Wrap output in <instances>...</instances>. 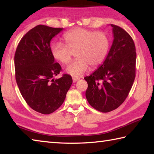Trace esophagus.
I'll return each mask as SVG.
<instances>
[{"instance_id":"obj_1","label":"esophagus","mask_w":154,"mask_h":154,"mask_svg":"<svg viewBox=\"0 0 154 154\" xmlns=\"http://www.w3.org/2000/svg\"><path fill=\"white\" fill-rule=\"evenodd\" d=\"M79 79V78H78V77H72V82H73V83H75L77 81H78Z\"/></svg>"}]
</instances>
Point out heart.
Returning a JSON list of instances; mask_svg holds the SVG:
<instances>
[{
	"label": "heart",
	"instance_id": "obj_1",
	"mask_svg": "<svg viewBox=\"0 0 154 154\" xmlns=\"http://www.w3.org/2000/svg\"><path fill=\"white\" fill-rule=\"evenodd\" d=\"M65 41L54 43L51 45L53 58L62 64L69 63L72 52L75 51L77 58L67 66L68 74L79 77L87 71L98 66L105 60L109 51L110 42L108 36L103 32H95L82 28H76L66 32L63 36Z\"/></svg>",
	"mask_w": 154,
	"mask_h": 154
}]
</instances>
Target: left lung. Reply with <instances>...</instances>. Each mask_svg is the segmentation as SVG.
Segmentation results:
<instances>
[{
    "instance_id": "8db88e82",
    "label": "left lung",
    "mask_w": 154,
    "mask_h": 154,
    "mask_svg": "<svg viewBox=\"0 0 154 154\" xmlns=\"http://www.w3.org/2000/svg\"><path fill=\"white\" fill-rule=\"evenodd\" d=\"M113 41L105 61L90 76L85 92L90 105L103 113L119 107L130 92L136 74V49L123 28L111 24Z\"/></svg>"
}]
</instances>
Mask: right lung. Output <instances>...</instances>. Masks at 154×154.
I'll return each instance as SVG.
<instances>
[{
    "instance_id": "right-lung-1",
    "label": "right lung",
    "mask_w": 154,
    "mask_h": 154,
    "mask_svg": "<svg viewBox=\"0 0 154 154\" xmlns=\"http://www.w3.org/2000/svg\"><path fill=\"white\" fill-rule=\"evenodd\" d=\"M62 30L36 26L23 36L15 51V79L21 94L33 110L42 114L53 113L62 105L72 83L67 74L53 79L62 69L51 55L50 42Z\"/></svg>"
}]
</instances>
